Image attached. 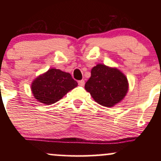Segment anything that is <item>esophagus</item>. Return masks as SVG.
I'll return each mask as SVG.
<instances>
[{
  "instance_id": "34e87169",
  "label": "esophagus",
  "mask_w": 161,
  "mask_h": 161,
  "mask_svg": "<svg viewBox=\"0 0 161 161\" xmlns=\"http://www.w3.org/2000/svg\"><path fill=\"white\" fill-rule=\"evenodd\" d=\"M79 86H85V81L84 80H80L78 82Z\"/></svg>"
}]
</instances>
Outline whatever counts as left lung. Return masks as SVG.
<instances>
[{
	"label": "left lung",
	"mask_w": 161,
	"mask_h": 161,
	"mask_svg": "<svg viewBox=\"0 0 161 161\" xmlns=\"http://www.w3.org/2000/svg\"><path fill=\"white\" fill-rule=\"evenodd\" d=\"M128 81L119 70L97 64L92 68L85 88L98 104L113 107L123 99L129 88Z\"/></svg>",
	"instance_id": "obj_1"
}]
</instances>
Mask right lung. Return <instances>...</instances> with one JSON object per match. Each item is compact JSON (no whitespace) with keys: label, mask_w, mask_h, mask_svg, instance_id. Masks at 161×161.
<instances>
[{"label":"right lung","mask_w":161,"mask_h":161,"mask_svg":"<svg viewBox=\"0 0 161 161\" xmlns=\"http://www.w3.org/2000/svg\"><path fill=\"white\" fill-rule=\"evenodd\" d=\"M78 86V83L68 73L51 69L39 75L32 84V92L37 101L51 104Z\"/></svg>","instance_id":"1"}]
</instances>
